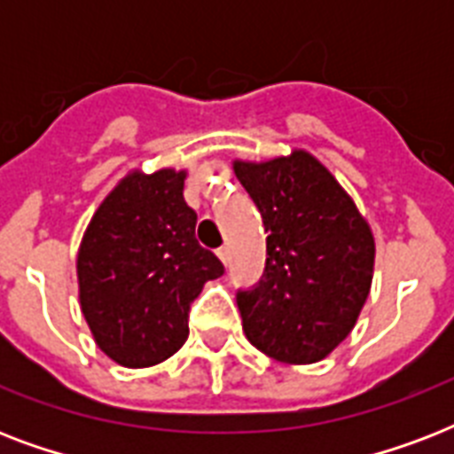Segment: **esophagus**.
<instances>
[{"instance_id":"1","label":"esophagus","mask_w":454,"mask_h":454,"mask_svg":"<svg viewBox=\"0 0 454 454\" xmlns=\"http://www.w3.org/2000/svg\"><path fill=\"white\" fill-rule=\"evenodd\" d=\"M216 256H219L223 266H228V262H231V249H228V247H219V249H216Z\"/></svg>"}]
</instances>
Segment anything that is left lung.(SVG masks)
<instances>
[{
  "mask_svg": "<svg viewBox=\"0 0 454 454\" xmlns=\"http://www.w3.org/2000/svg\"><path fill=\"white\" fill-rule=\"evenodd\" d=\"M266 228V270L238 294L249 344L290 365L327 358L358 323L372 287L374 235L316 155L233 160Z\"/></svg>",
  "mask_w": 454,
  "mask_h": 454,
  "instance_id": "obj_1",
  "label": "left lung"
}]
</instances>
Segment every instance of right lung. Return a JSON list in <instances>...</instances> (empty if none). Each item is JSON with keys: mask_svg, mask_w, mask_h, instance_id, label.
Here are the masks:
<instances>
[{"mask_svg": "<svg viewBox=\"0 0 454 454\" xmlns=\"http://www.w3.org/2000/svg\"><path fill=\"white\" fill-rule=\"evenodd\" d=\"M188 171H127L77 249L80 309L96 346L122 367H153L188 339V309L223 266L195 240Z\"/></svg>", "mask_w": 454, "mask_h": 454, "instance_id": "add662e5", "label": "right lung"}]
</instances>
